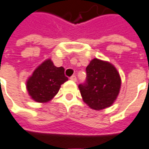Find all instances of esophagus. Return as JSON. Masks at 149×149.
<instances>
[{"label": "esophagus", "mask_w": 149, "mask_h": 149, "mask_svg": "<svg viewBox=\"0 0 149 149\" xmlns=\"http://www.w3.org/2000/svg\"><path fill=\"white\" fill-rule=\"evenodd\" d=\"M70 79H71L72 81H77V77H76V76H74V75H73V76H72V77H70Z\"/></svg>", "instance_id": "34e87169"}]
</instances>
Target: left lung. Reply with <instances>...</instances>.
I'll return each instance as SVG.
<instances>
[{
	"mask_svg": "<svg viewBox=\"0 0 149 149\" xmlns=\"http://www.w3.org/2000/svg\"><path fill=\"white\" fill-rule=\"evenodd\" d=\"M86 71V83L78 86L83 102L97 111L111 107L119 94L122 83L117 68L110 62L94 58Z\"/></svg>",
	"mask_w": 149,
	"mask_h": 149,
	"instance_id": "left-lung-1",
	"label": "left lung"
}]
</instances>
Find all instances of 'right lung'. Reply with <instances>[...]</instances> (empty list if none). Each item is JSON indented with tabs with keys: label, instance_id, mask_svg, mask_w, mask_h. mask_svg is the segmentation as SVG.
Listing matches in <instances>:
<instances>
[{
	"label": "right lung",
	"instance_id": "add662e5",
	"mask_svg": "<svg viewBox=\"0 0 149 149\" xmlns=\"http://www.w3.org/2000/svg\"><path fill=\"white\" fill-rule=\"evenodd\" d=\"M68 80L64 74V68H56L51 59H47L28 77L26 89L32 100L45 103L55 97L61 85Z\"/></svg>",
	"mask_w": 149,
	"mask_h": 149
}]
</instances>
